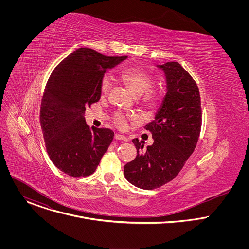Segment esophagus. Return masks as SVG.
<instances>
[{
  "instance_id": "esophagus-1",
  "label": "esophagus",
  "mask_w": 249,
  "mask_h": 249,
  "mask_svg": "<svg viewBox=\"0 0 249 249\" xmlns=\"http://www.w3.org/2000/svg\"><path fill=\"white\" fill-rule=\"evenodd\" d=\"M114 139H115V140H117V141H127V138H125L124 136L119 135V134H115Z\"/></svg>"
}]
</instances>
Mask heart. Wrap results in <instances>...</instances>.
I'll list each match as a JSON object with an SVG mask.
<instances>
[{
  "mask_svg": "<svg viewBox=\"0 0 249 249\" xmlns=\"http://www.w3.org/2000/svg\"><path fill=\"white\" fill-rule=\"evenodd\" d=\"M119 78L136 97L141 96L142 103L147 107H154L158 103L160 93L157 89H152L154 83L153 78L145 70L140 68H129L123 71L119 75ZM110 88V79L108 77H103L100 84L101 95L104 96L107 94ZM114 122L118 128H125L127 119L122 114H116L114 116Z\"/></svg>",
  "mask_w": 249,
  "mask_h": 249,
  "instance_id": "b5f03b06",
  "label": "heart"
}]
</instances>
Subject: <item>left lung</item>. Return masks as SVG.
Wrapping results in <instances>:
<instances>
[{"label": "left lung", "instance_id": "obj_1", "mask_svg": "<svg viewBox=\"0 0 249 249\" xmlns=\"http://www.w3.org/2000/svg\"><path fill=\"white\" fill-rule=\"evenodd\" d=\"M157 67L164 74L166 93L155 120L145 126L154 144L144 149L133 139L137 157L124 166L126 179L146 190L162 186L179 173L196 148L202 123L199 89L192 77L177 62Z\"/></svg>", "mask_w": 249, "mask_h": 249}]
</instances>
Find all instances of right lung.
<instances>
[{
    "label": "right lung",
    "instance_id": "obj_1",
    "mask_svg": "<svg viewBox=\"0 0 249 249\" xmlns=\"http://www.w3.org/2000/svg\"><path fill=\"white\" fill-rule=\"evenodd\" d=\"M126 59L79 48L51 74L41 101L40 124L48 155L64 173L73 177L92 174L110 146L114 133L106 128H90L85 112L99 100L106 71Z\"/></svg>",
    "mask_w": 249,
    "mask_h": 249
}]
</instances>
